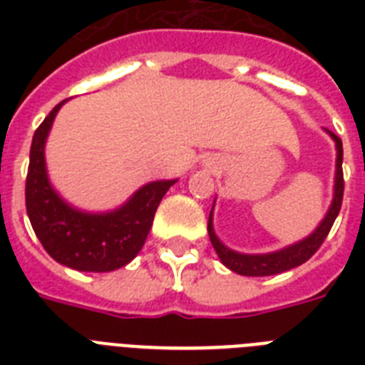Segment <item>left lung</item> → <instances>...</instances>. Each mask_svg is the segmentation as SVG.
<instances>
[{
  "label": "left lung",
  "instance_id": "1",
  "mask_svg": "<svg viewBox=\"0 0 365 365\" xmlns=\"http://www.w3.org/2000/svg\"><path fill=\"white\" fill-rule=\"evenodd\" d=\"M324 130L328 132L329 138L335 142V151H337L334 199H331V205H329L326 216L322 217V222L318 223V227L309 237L289 244V246H284L280 250H274V252H267V254H242V252L231 250L217 239L216 231H214V206H212L210 217H208V235H210V242L216 250L217 257L229 271L242 274V277H271V274H278V272L289 271L294 267L303 265L322 246V242L328 237L329 229L334 225L335 217L339 214L341 202H343V189H345L343 168H341L343 166V143H341V138L335 136L334 132L328 130V128H324ZM214 205H216V200H214Z\"/></svg>",
  "mask_w": 365,
  "mask_h": 365
}]
</instances>
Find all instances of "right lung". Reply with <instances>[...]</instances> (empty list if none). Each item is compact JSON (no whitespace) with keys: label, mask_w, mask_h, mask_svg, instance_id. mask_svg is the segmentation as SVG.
<instances>
[{"label":"right lung","mask_w":365,"mask_h":365,"mask_svg":"<svg viewBox=\"0 0 365 365\" xmlns=\"http://www.w3.org/2000/svg\"><path fill=\"white\" fill-rule=\"evenodd\" d=\"M66 102L54 106L31 140L26 210L39 242L60 265L81 272L115 271L130 263L142 250L157 206L178 180L145 183L121 206L108 212H87L70 205L53 187L45 160L48 132Z\"/></svg>","instance_id":"add662e5"}]
</instances>
